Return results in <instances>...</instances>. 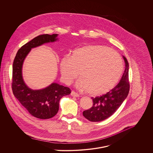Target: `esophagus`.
I'll return each instance as SVG.
<instances>
[{
  "mask_svg": "<svg viewBox=\"0 0 153 153\" xmlns=\"http://www.w3.org/2000/svg\"><path fill=\"white\" fill-rule=\"evenodd\" d=\"M71 95L72 97H80L78 93H76V92H75V91H73L71 92Z\"/></svg>",
  "mask_w": 153,
  "mask_h": 153,
  "instance_id": "esophagus-1",
  "label": "esophagus"
}]
</instances>
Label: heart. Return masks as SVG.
I'll return each mask as SVG.
<instances>
[{
  "label": "heart",
  "instance_id": "b5f03b06",
  "mask_svg": "<svg viewBox=\"0 0 153 153\" xmlns=\"http://www.w3.org/2000/svg\"><path fill=\"white\" fill-rule=\"evenodd\" d=\"M62 78L70 84L78 75L76 86L93 95L104 94L119 80L123 62L116 51L100 45L83 46L64 56L59 64Z\"/></svg>",
  "mask_w": 153,
  "mask_h": 153
}]
</instances>
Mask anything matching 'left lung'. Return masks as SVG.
<instances>
[{
    "label": "left lung",
    "instance_id": "left-lung-1",
    "mask_svg": "<svg viewBox=\"0 0 153 153\" xmlns=\"http://www.w3.org/2000/svg\"><path fill=\"white\" fill-rule=\"evenodd\" d=\"M125 70L119 83L109 92L101 97H92L93 106L83 111V116L91 122H100L111 116L127 97L130 83L128 81V63L125 56Z\"/></svg>",
    "mask_w": 153,
    "mask_h": 153
}]
</instances>
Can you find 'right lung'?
<instances>
[{"mask_svg":"<svg viewBox=\"0 0 153 153\" xmlns=\"http://www.w3.org/2000/svg\"><path fill=\"white\" fill-rule=\"evenodd\" d=\"M57 36V34H46L34 38L18 50L13 64L12 88L13 95L32 116L41 119H50L56 115L59 110V100L70 95L71 89L58 83H53L45 88L33 90L23 81L22 66L31 48L44 43L56 42L58 40Z\"/></svg>","mask_w":153,"mask_h":153,"instance_id":"1","label":"right lung"}]
</instances>
